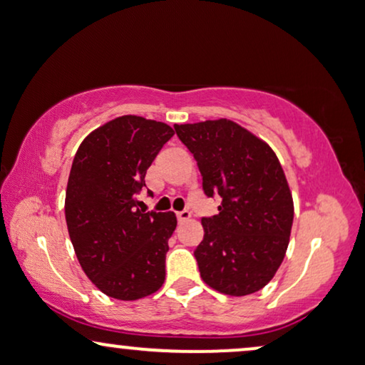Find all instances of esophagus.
<instances>
[{
  "label": "esophagus",
  "instance_id": "1",
  "mask_svg": "<svg viewBox=\"0 0 365 365\" xmlns=\"http://www.w3.org/2000/svg\"><path fill=\"white\" fill-rule=\"evenodd\" d=\"M176 216H178V221H179V223H182V221H189V220H191V212H189L187 210L179 211Z\"/></svg>",
  "mask_w": 365,
  "mask_h": 365
}]
</instances>
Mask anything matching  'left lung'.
Masks as SVG:
<instances>
[{
  "label": "left lung",
  "instance_id": "left-lung-1",
  "mask_svg": "<svg viewBox=\"0 0 365 365\" xmlns=\"http://www.w3.org/2000/svg\"><path fill=\"white\" fill-rule=\"evenodd\" d=\"M196 159L206 196L223 197L202 217L205 238L194 250L201 278L231 297L267 285L285 258L293 200L280 160L267 142L228 119L176 124Z\"/></svg>",
  "mask_w": 365,
  "mask_h": 365
}]
</instances>
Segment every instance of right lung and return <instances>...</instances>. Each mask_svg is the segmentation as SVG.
<instances>
[{
  "label": "right lung",
  "mask_w": 365,
  "mask_h": 365,
  "mask_svg": "<svg viewBox=\"0 0 365 365\" xmlns=\"http://www.w3.org/2000/svg\"><path fill=\"white\" fill-rule=\"evenodd\" d=\"M173 135L164 122L122 115L90 132L73 158L65 194L70 240L85 275L117 300L148 297L165 280L176 215L139 210L135 194Z\"/></svg>",
  "instance_id": "obj_1"
}]
</instances>
